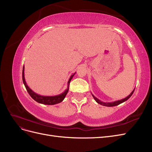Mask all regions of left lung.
Returning a JSON list of instances; mask_svg holds the SVG:
<instances>
[{
  "label": "left lung",
  "mask_w": 152,
  "mask_h": 152,
  "mask_svg": "<svg viewBox=\"0 0 152 152\" xmlns=\"http://www.w3.org/2000/svg\"><path fill=\"white\" fill-rule=\"evenodd\" d=\"M134 91V89L133 90V91L131 93L130 95H129L128 96H126V98H124V99H122V100H117V101H115V102H102L99 99H98L97 98L96 96H95L94 95H93V94H91V95H92L93 97L94 98L95 100L98 103V104H100L102 105H104V106H107V107H114V106L122 104V103L126 102V100H128L129 99V98L131 96V95H133Z\"/></svg>",
  "instance_id": "1"
}]
</instances>
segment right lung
I'll list each match as a JSON object with an SVG mask.
<instances>
[{"instance_id": "add662e5", "label": "right lung", "mask_w": 152, "mask_h": 152, "mask_svg": "<svg viewBox=\"0 0 152 152\" xmlns=\"http://www.w3.org/2000/svg\"><path fill=\"white\" fill-rule=\"evenodd\" d=\"M75 74L76 72L71 76L69 81L67 82V85H68L67 88L63 93H62L61 94L55 95V96H42L40 95H38L36 94L35 92H34L30 88H29V86L26 84L25 78H24V66H23V68L22 77H23V83L24 86H25L27 91L28 92V94H30V95L34 100H35L38 103H40V104H42L44 105H55V104H58V103H61V102L63 101L64 99V98L66 96L68 91H69V86L70 81H71L72 78L75 76Z\"/></svg>"}]
</instances>
